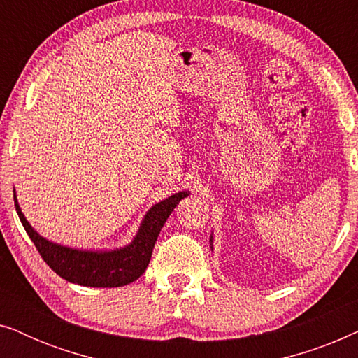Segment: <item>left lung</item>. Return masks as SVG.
<instances>
[{
    "instance_id": "1",
    "label": "left lung",
    "mask_w": 358,
    "mask_h": 358,
    "mask_svg": "<svg viewBox=\"0 0 358 358\" xmlns=\"http://www.w3.org/2000/svg\"><path fill=\"white\" fill-rule=\"evenodd\" d=\"M210 249H212V251H213V233L210 234Z\"/></svg>"
}]
</instances>
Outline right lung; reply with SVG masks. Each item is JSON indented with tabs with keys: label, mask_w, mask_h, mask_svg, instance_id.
Instances as JSON below:
<instances>
[{
	"label": "right lung",
	"mask_w": 358,
	"mask_h": 358,
	"mask_svg": "<svg viewBox=\"0 0 358 358\" xmlns=\"http://www.w3.org/2000/svg\"><path fill=\"white\" fill-rule=\"evenodd\" d=\"M187 195L189 192L182 190L155 203L145 213L134 239L127 246L114 249H78L53 243L41 236L24 217L16 190H14V205L24 229L53 272L76 285L112 288L129 285L146 271L161 228L171 212Z\"/></svg>",
	"instance_id": "obj_1"
}]
</instances>
